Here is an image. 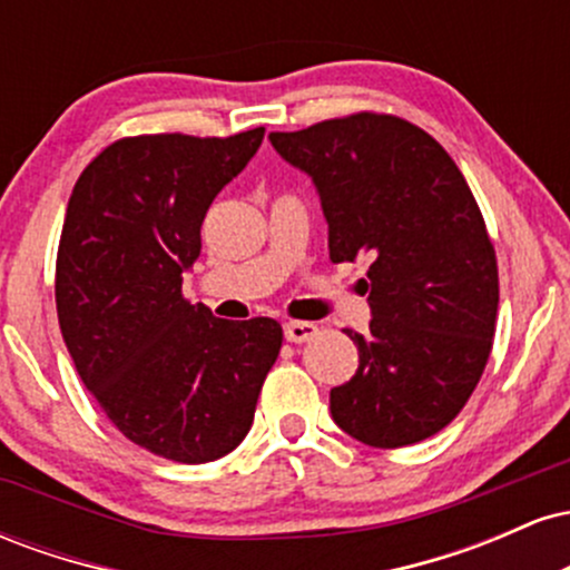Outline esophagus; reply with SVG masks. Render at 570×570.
Masks as SVG:
<instances>
[{"label": "esophagus", "mask_w": 570, "mask_h": 570, "mask_svg": "<svg viewBox=\"0 0 570 570\" xmlns=\"http://www.w3.org/2000/svg\"><path fill=\"white\" fill-rule=\"evenodd\" d=\"M318 326L311 324V322H286L284 324V337L289 340V343H307V340L316 337Z\"/></svg>", "instance_id": "1"}]
</instances>
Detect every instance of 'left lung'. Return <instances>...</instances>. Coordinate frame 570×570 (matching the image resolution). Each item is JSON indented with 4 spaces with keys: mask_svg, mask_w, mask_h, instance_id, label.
Listing matches in <instances>:
<instances>
[{
    "mask_svg": "<svg viewBox=\"0 0 570 570\" xmlns=\"http://www.w3.org/2000/svg\"><path fill=\"white\" fill-rule=\"evenodd\" d=\"M276 153L316 185L330 259H370V335L345 330L358 370L332 417L370 448L429 440L463 410L495 335L499 265L463 174L423 128L358 112L294 134Z\"/></svg>",
    "mask_w": 570,
    "mask_h": 570,
    "instance_id": "8db88e82",
    "label": "left lung"
}]
</instances>
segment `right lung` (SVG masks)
<instances>
[{"label":"right lung","instance_id":"obj_1","mask_svg":"<svg viewBox=\"0 0 570 570\" xmlns=\"http://www.w3.org/2000/svg\"><path fill=\"white\" fill-rule=\"evenodd\" d=\"M263 136H128L88 163L67 206L56 307L77 375L130 442L176 463L244 442L284 340L273 318L227 322L181 294L208 206Z\"/></svg>","mask_w":570,"mask_h":570}]
</instances>
